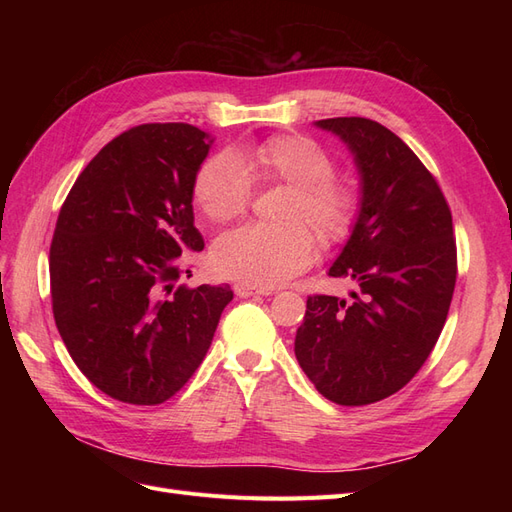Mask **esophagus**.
<instances>
[{"mask_svg": "<svg viewBox=\"0 0 512 512\" xmlns=\"http://www.w3.org/2000/svg\"><path fill=\"white\" fill-rule=\"evenodd\" d=\"M235 294H237V297L245 299V297H256V294H271V290L254 288V286H247V284H235Z\"/></svg>", "mask_w": 512, "mask_h": 512, "instance_id": "1", "label": "esophagus"}]
</instances>
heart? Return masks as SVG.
<instances>
[{
	"instance_id": "1",
	"label": "heart",
	"mask_w": 512,
	"mask_h": 512,
	"mask_svg": "<svg viewBox=\"0 0 512 512\" xmlns=\"http://www.w3.org/2000/svg\"><path fill=\"white\" fill-rule=\"evenodd\" d=\"M252 166L269 181L292 188L286 224H243L218 237L213 265L222 275L254 288H273L305 271L320 241H342L359 213L354 185L335 173L331 153L309 136H273L254 147ZM198 209L215 222L241 215L252 200V175L235 151L213 153L194 179Z\"/></svg>"
}]
</instances>
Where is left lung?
I'll list each match as a JSON object with an SVG mask.
<instances>
[{"instance_id":"1","label":"left lung","mask_w":512,"mask_h":512,"mask_svg":"<svg viewBox=\"0 0 512 512\" xmlns=\"http://www.w3.org/2000/svg\"><path fill=\"white\" fill-rule=\"evenodd\" d=\"M359 166L361 213L331 277L356 282L352 303L312 294L294 354L339 406L391 397L436 346L457 282L453 215L440 185L389 128L365 117L322 119Z\"/></svg>"}]
</instances>
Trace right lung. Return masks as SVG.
<instances>
[{
	"label": "right lung",
	"mask_w": 512,
	"mask_h": 512,
	"mask_svg": "<svg viewBox=\"0 0 512 512\" xmlns=\"http://www.w3.org/2000/svg\"><path fill=\"white\" fill-rule=\"evenodd\" d=\"M207 153L190 123H143L104 145L61 205L49 254L57 331L85 378L123 404L173 397L232 301L228 284H177L179 258L205 247L192 194Z\"/></svg>",
	"instance_id": "add662e5"
}]
</instances>
